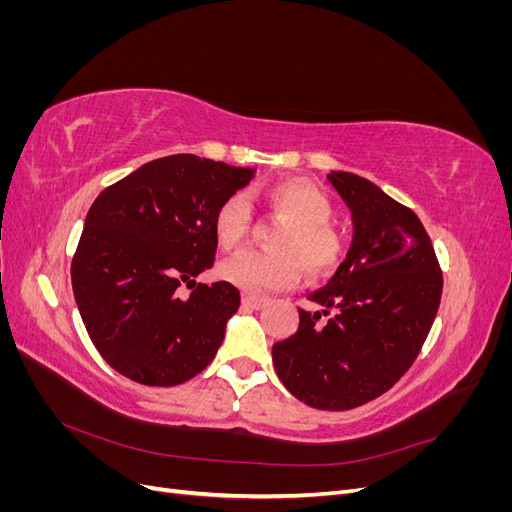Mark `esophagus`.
<instances>
[{
	"instance_id": "esophagus-1",
	"label": "esophagus",
	"mask_w": 512,
	"mask_h": 512,
	"mask_svg": "<svg viewBox=\"0 0 512 512\" xmlns=\"http://www.w3.org/2000/svg\"><path fill=\"white\" fill-rule=\"evenodd\" d=\"M241 303L243 307H250V309H262L267 305L265 299H258V297H252V294H243L241 297Z\"/></svg>"
}]
</instances>
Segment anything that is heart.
<instances>
[{
	"instance_id": "b5f03b06",
	"label": "heart",
	"mask_w": 512,
	"mask_h": 512,
	"mask_svg": "<svg viewBox=\"0 0 512 512\" xmlns=\"http://www.w3.org/2000/svg\"><path fill=\"white\" fill-rule=\"evenodd\" d=\"M269 205L286 226L271 241L275 252L247 250L224 260L220 277L250 294L286 290L299 282L301 265L312 275L333 271L344 258L346 241L331 226V196L305 179H290L269 190ZM252 211L243 194L228 196L215 211L213 232L222 250H235L247 237Z\"/></svg>"
}]
</instances>
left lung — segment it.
Masks as SVG:
<instances>
[{
    "mask_svg": "<svg viewBox=\"0 0 512 512\" xmlns=\"http://www.w3.org/2000/svg\"><path fill=\"white\" fill-rule=\"evenodd\" d=\"M327 179L352 213L350 250L327 286L309 294L318 312L299 309L297 333L271 354L294 397L350 410L406 374L436 318L442 273L412 209L346 170Z\"/></svg>",
    "mask_w": 512,
    "mask_h": 512,
    "instance_id": "left-lung-1",
    "label": "left lung"
}]
</instances>
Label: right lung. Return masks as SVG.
Segmentation results:
<instances>
[{
	"label": "right lung",
	"instance_id": "add662e5",
	"mask_svg": "<svg viewBox=\"0 0 512 512\" xmlns=\"http://www.w3.org/2000/svg\"><path fill=\"white\" fill-rule=\"evenodd\" d=\"M256 168L192 153L151 160L100 192L72 260V290L102 359L121 376L175 386L203 371L239 309L228 282L196 284L213 265L215 211Z\"/></svg>",
	"mask_w": 512,
	"mask_h": 512
}]
</instances>
